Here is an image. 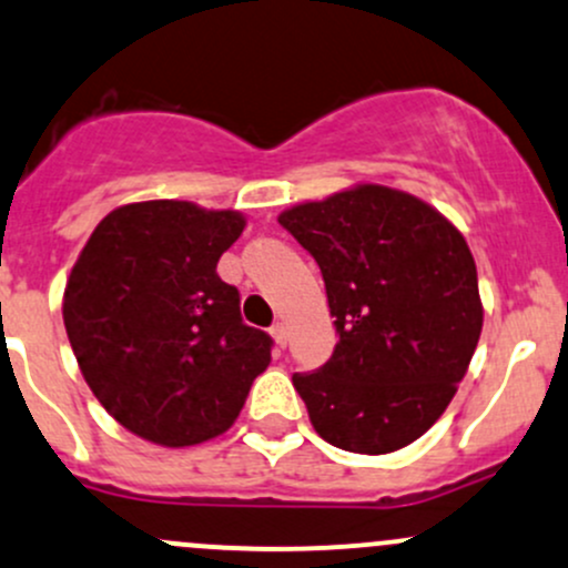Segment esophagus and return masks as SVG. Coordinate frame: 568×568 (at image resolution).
Listing matches in <instances>:
<instances>
[{"mask_svg": "<svg viewBox=\"0 0 568 568\" xmlns=\"http://www.w3.org/2000/svg\"><path fill=\"white\" fill-rule=\"evenodd\" d=\"M272 336H274V342H277L280 347H285V342H288V328H285L283 323H274Z\"/></svg>", "mask_w": 568, "mask_h": 568, "instance_id": "esophagus-1", "label": "esophagus"}]
</instances>
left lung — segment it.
<instances>
[{"mask_svg":"<svg viewBox=\"0 0 568 568\" xmlns=\"http://www.w3.org/2000/svg\"><path fill=\"white\" fill-rule=\"evenodd\" d=\"M277 221L321 266L339 334L321 369L294 375L313 428L366 456L413 445L453 402L483 332L464 234L423 199L375 183Z\"/></svg>","mask_w":568,"mask_h":568,"instance_id":"1","label":"left lung"}]
</instances>
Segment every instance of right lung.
Wrapping results in <instances>:
<instances>
[{"label": "right lung", "mask_w": 568, "mask_h": 568, "mask_svg": "<svg viewBox=\"0 0 568 568\" xmlns=\"http://www.w3.org/2000/svg\"><path fill=\"white\" fill-rule=\"evenodd\" d=\"M245 215L153 199L112 210L74 261L64 326L80 372L123 428L164 447L229 432L272 336L245 326L217 261Z\"/></svg>", "instance_id": "obj_1"}]
</instances>
